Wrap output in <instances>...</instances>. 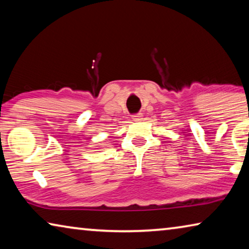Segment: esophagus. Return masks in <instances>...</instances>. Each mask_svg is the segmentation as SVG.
<instances>
[{
    "mask_svg": "<svg viewBox=\"0 0 249 249\" xmlns=\"http://www.w3.org/2000/svg\"><path fill=\"white\" fill-rule=\"evenodd\" d=\"M142 119V113H138V114L133 115V121H135V122H140Z\"/></svg>",
    "mask_w": 249,
    "mask_h": 249,
    "instance_id": "1",
    "label": "esophagus"
}]
</instances>
